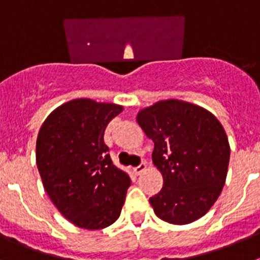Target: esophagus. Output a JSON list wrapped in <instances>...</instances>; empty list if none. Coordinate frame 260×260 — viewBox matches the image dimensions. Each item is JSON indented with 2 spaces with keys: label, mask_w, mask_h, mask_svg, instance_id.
Segmentation results:
<instances>
[{
  "label": "esophagus",
  "mask_w": 260,
  "mask_h": 260,
  "mask_svg": "<svg viewBox=\"0 0 260 260\" xmlns=\"http://www.w3.org/2000/svg\"><path fill=\"white\" fill-rule=\"evenodd\" d=\"M147 169V165H146V162H142V164H139L138 165L137 168H134V173L137 174V176H139V174H142L143 173L144 171H146Z\"/></svg>",
  "instance_id": "1"
}]
</instances>
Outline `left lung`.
Returning a JSON list of instances; mask_svg holds the SVG:
<instances>
[{
  "mask_svg": "<svg viewBox=\"0 0 260 260\" xmlns=\"http://www.w3.org/2000/svg\"><path fill=\"white\" fill-rule=\"evenodd\" d=\"M137 122L155 144L152 161L164 180L150 198L156 216L183 225L206 215L221 192L231 156L219 119L204 108L171 99L142 109Z\"/></svg>",
  "mask_w": 260,
  "mask_h": 260,
  "instance_id": "1",
  "label": "left lung"
}]
</instances>
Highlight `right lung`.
Segmentation results:
<instances>
[{"label": "right lung", "instance_id": "obj_1", "mask_svg": "<svg viewBox=\"0 0 260 260\" xmlns=\"http://www.w3.org/2000/svg\"><path fill=\"white\" fill-rule=\"evenodd\" d=\"M123 108L75 99L54 109L41 125L36 164L50 201L79 228L96 231L113 224L132 183L114 167L104 143L108 123Z\"/></svg>", "mask_w": 260, "mask_h": 260}]
</instances>
